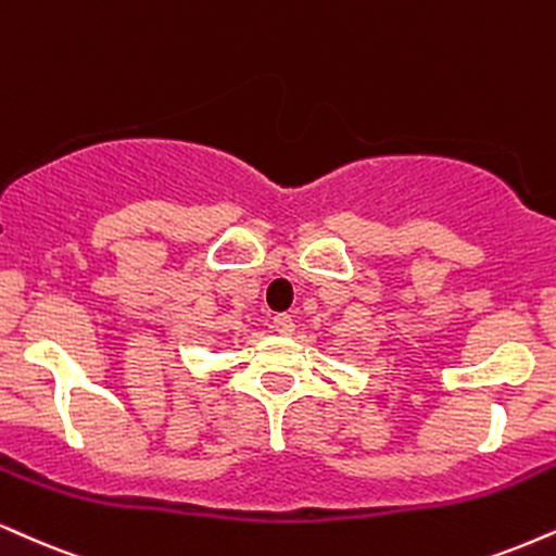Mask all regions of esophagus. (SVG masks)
Listing matches in <instances>:
<instances>
[{
    "mask_svg": "<svg viewBox=\"0 0 556 556\" xmlns=\"http://www.w3.org/2000/svg\"><path fill=\"white\" fill-rule=\"evenodd\" d=\"M274 329L279 333H292L295 331V318H292L290 313H277V316H274Z\"/></svg>",
    "mask_w": 556,
    "mask_h": 556,
    "instance_id": "esophagus-1",
    "label": "esophagus"
}]
</instances>
